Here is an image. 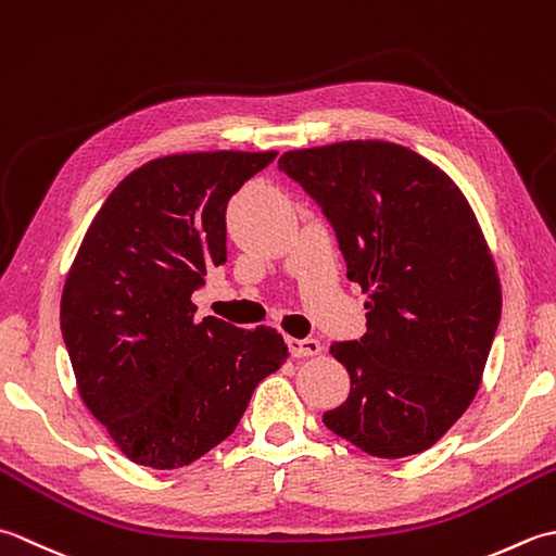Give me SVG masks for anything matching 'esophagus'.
<instances>
[{
  "label": "esophagus",
  "instance_id": "1",
  "mask_svg": "<svg viewBox=\"0 0 556 556\" xmlns=\"http://www.w3.org/2000/svg\"><path fill=\"white\" fill-rule=\"evenodd\" d=\"M288 345L294 357H312V355H319L324 350V345L319 341H314V338H302V341L300 338H290Z\"/></svg>",
  "mask_w": 556,
  "mask_h": 556
}]
</instances>
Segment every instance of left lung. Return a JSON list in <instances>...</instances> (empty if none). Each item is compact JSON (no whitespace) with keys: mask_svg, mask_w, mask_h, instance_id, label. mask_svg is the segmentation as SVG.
Wrapping results in <instances>:
<instances>
[{"mask_svg":"<svg viewBox=\"0 0 556 556\" xmlns=\"http://www.w3.org/2000/svg\"><path fill=\"white\" fill-rule=\"evenodd\" d=\"M278 167L319 203L348 278L369 292L367 333L331 345L350 395L324 425L377 458L427 451L472 403L502 316L468 199L444 169L391 141L288 151Z\"/></svg>","mask_w":556,"mask_h":556,"instance_id":"left-lung-1","label":"left lung"}]
</instances>
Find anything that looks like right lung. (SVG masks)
I'll use <instances>...</instances> for the list:
<instances>
[{
    "mask_svg": "<svg viewBox=\"0 0 556 556\" xmlns=\"http://www.w3.org/2000/svg\"><path fill=\"white\" fill-rule=\"evenodd\" d=\"M276 151L155 157L127 175L84 235L62 290L76 389L129 460L185 468L228 439L288 345L197 319L191 294L228 262L225 208Z\"/></svg>",
    "mask_w": 556,
    "mask_h": 556,
    "instance_id": "obj_1",
    "label": "right lung"
}]
</instances>
